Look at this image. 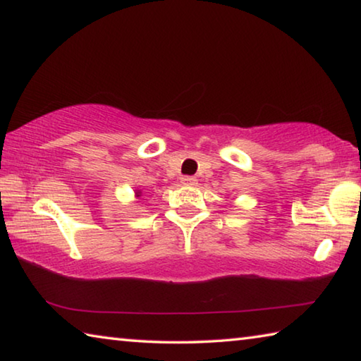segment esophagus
Masks as SVG:
<instances>
[{"mask_svg": "<svg viewBox=\"0 0 361 361\" xmlns=\"http://www.w3.org/2000/svg\"><path fill=\"white\" fill-rule=\"evenodd\" d=\"M181 183L186 186H195L197 185V178L195 176H181Z\"/></svg>", "mask_w": 361, "mask_h": 361, "instance_id": "34e87169", "label": "esophagus"}]
</instances>
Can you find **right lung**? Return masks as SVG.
Instances as JSON below:
<instances>
[{"label":"right lung","instance_id":"right-lung-1","mask_svg":"<svg viewBox=\"0 0 361 361\" xmlns=\"http://www.w3.org/2000/svg\"><path fill=\"white\" fill-rule=\"evenodd\" d=\"M138 195H140V192H138Z\"/></svg>","mask_w":361,"mask_h":361}]
</instances>
